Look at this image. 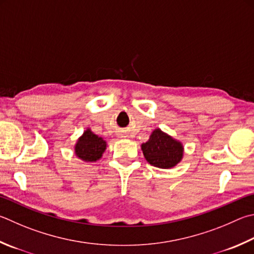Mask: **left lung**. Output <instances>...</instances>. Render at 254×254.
I'll return each instance as SVG.
<instances>
[{
    "label": "left lung",
    "mask_w": 254,
    "mask_h": 254,
    "mask_svg": "<svg viewBox=\"0 0 254 254\" xmlns=\"http://www.w3.org/2000/svg\"><path fill=\"white\" fill-rule=\"evenodd\" d=\"M144 158L151 165L169 169L177 165L182 159L183 146L159 128L153 131L147 142L142 144Z\"/></svg>",
    "instance_id": "left-lung-1"
}]
</instances>
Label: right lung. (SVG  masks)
<instances>
[{
	"mask_svg": "<svg viewBox=\"0 0 254 254\" xmlns=\"http://www.w3.org/2000/svg\"><path fill=\"white\" fill-rule=\"evenodd\" d=\"M107 147V143L102 139L92 133L90 130L85 131L80 137L75 145V154L80 159L92 162L102 156Z\"/></svg>",
	"mask_w": 254,
	"mask_h": 254,
	"instance_id": "right-lung-1",
	"label": "right lung"
}]
</instances>
